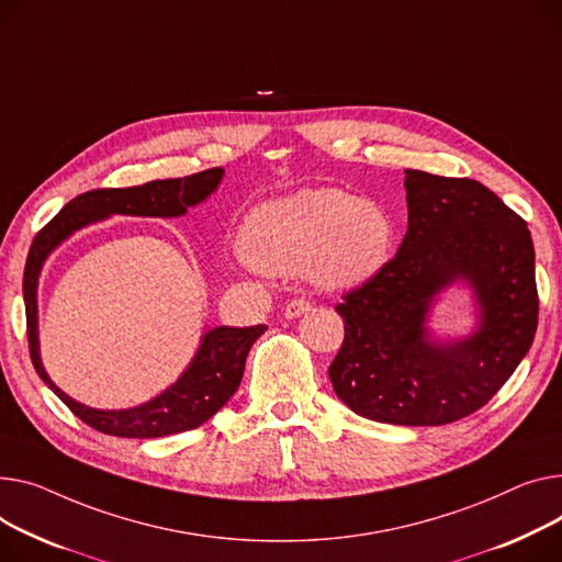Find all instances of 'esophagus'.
<instances>
[{"label": "esophagus", "instance_id": "1", "mask_svg": "<svg viewBox=\"0 0 562 562\" xmlns=\"http://www.w3.org/2000/svg\"><path fill=\"white\" fill-rule=\"evenodd\" d=\"M312 310V305L307 301H303V297H295V301H291L286 307H284V318H297L303 316Z\"/></svg>", "mask_w": 562, "mask_h": 562}]
</instances>
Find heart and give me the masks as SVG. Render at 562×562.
<instances>
[{
	"mask_svg": "<svg viewBox=\"0 0 562 562\" xmlns=\"http://www.w3.org/2000/svg\"><path fill=\"white\" fill-rule=\"evenodd\" d=\"M241 246L269 276L305 273L321 289L348 291L389 265L393 221L370 199L339 187H307L257 205L244 223Z\"/></svg>",
	"mask_w": 562,
	"mask_h": 562,
	"instance_id": "obj_1",
	"label": "heart"
}]
</instances>
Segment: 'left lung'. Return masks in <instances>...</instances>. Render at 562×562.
<instances>
[{"label": "left lung", "mask_w": 562, "mask_h": 562, "mask_svg": "<svg viewBox=\"0 0 562 562\" xmlns=\"http://www.w3.org/2000/svg\"><path fill=\"white\" fill-rule=\"evenodd\" d=\"M404 173L406 235L384 271L336 307L346 336L329 380L368 420L436 427L474 414L527 357L538 327L536 250L525 218L488 187ZM452 285L473 293L475 325L440 340L428 323Z\"/></svg>", "instance_id": "8db88e82"}]
</instances>
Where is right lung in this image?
<instances>
[{"mask_svg":"<svg viewBox=\"0 0 562 562\" xmlns=\"http://www.w3.org/2000/svg\"><path fill=\"white\" fill-rule=\"evenodd\" d=\"M221 180L223 169L216 167L187 178L154 180L126 190L86 192L71 199L31 244L22 291L33 368L74 416L101 434L117 438H160L201 427L239 389L248 350L267 331V325L210 327L203 331L196 355L187 363L182 375L160 395L128 408H94L60 391L43 366L41 339H37V282L45 261L74 233L115 214L154 218L184 216L187 210L207 201L218 190Z\"/></svg>","mask_w":562,"mask_h":562,"instance_id":"add662e5","label":"right lung"}]
</instances>
